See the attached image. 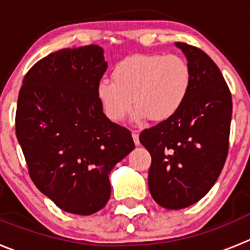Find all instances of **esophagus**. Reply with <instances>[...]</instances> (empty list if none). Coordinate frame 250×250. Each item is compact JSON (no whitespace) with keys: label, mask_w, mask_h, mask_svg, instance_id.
Wrapping results in <instances>:
<instances>
[{"label":"esophagus","mask_w":250,"mask_h":250,"mask_svg":"<svg viewBox=\"0 0 250 250\" xmlns=\"http://www.w3.org/2000/svg\"><path fill=\"white\" fill-rule=\"evenodd\" d=\"M132 137L133 141H134V144L136 146H139V134L137 132H132Z\"/></svg>","instance_id":"obj_1"}]
</instances>
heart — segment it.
Instances as JSON below:
<instances>
[{
	"mask_svg": "<svg viewBox=\"0 0 250 250\" xmlns=\"http://www.w3.org/2000/svg\"><path fill=\"white\" fill-rule=\"evenodd\" d=\"M112 80H102L96 91L109 121L122 122L134 104L136 121L148 118L164 122L178 113L186 101L191 70L179 55L137 54L116 65Z\"/></svg>",
	"mask_w": 250,
	"mask_h": 250,
	"instance_id": "heart-1",
	"label": "heart"
}]
</instances>
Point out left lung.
Segmentation results:
<instances>
[{
  "mask_svg": "<svg viewBox=\"0 0 250 250\" xmlns=\"http://www.w3.org/2000/svg\"><path fill=\"white\" fill-rule=\"evenodd\" d=\"M176 46L191 70L186 101L170 120L139 136L151 155L149 190L169 209L191 206L214 185L227 159L232 118L230 91L213 60L197 46Z\"/></svg>",
  "mask_w": 250,
  "mask_h": 250,
  "instance_id": "obj_1",
  "label": "left lung"
}]
</instances>
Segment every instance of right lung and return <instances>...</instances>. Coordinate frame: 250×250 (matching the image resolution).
Segmentation results:
<instances>
[{
    "instance_id": "right-lung-1",
    "label": "right lung",
    "mask_w": 250,
    "mask_h": 250,
    "mask_svg": "<svg viewBox=\"0 0 250 250\" xmlns=\"http://www.w3.org/2000/svg\"><path fill=\"white\" fill-rule=\"evenodd\" d=\"M106 69L96 44L60 49L30 67L18 95L16 136L30 179L69 213L104 208L108 174L134 149L129 130L111 122L97 99Z\"/></svg>"
}]
</instances>
